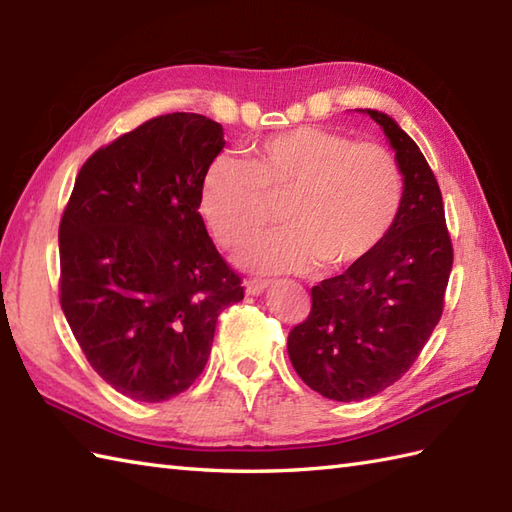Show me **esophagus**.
Returning a JSON list of instances; mask_svg holds the SVG:
<instances>
[{
    "mask_svg": "<svg viewBox=\"0 0 512 512\" xmlns=\"http://www.w3.org/2000/svg\"><path fill=\"white\" fill-rule=\"evenodd\" d=\"M244 288H246V295H259V292H264L268 288V281L266 279H248Z\"/></svg>",
    "mask_w": 512,
    "mask_h": 512,
    "instance_id": "esophagus-1",
    "label": "esophagus"
}]
</instances>
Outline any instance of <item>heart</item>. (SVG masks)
I'll use <instances>...</instances> for the list:
<instances>
[{
  "label": "heart",
  "instance_id": "1",
  "mask_svg": "<svg viewBox=\"0 0 512 512\" xmlns=\"http://www.w3.org/2000/svg\"><path fill=\"white\" fill-rule=\"evenodd\" d=\"M286 231L248 250L257 270H347L383 246L402 211L405 176L398 158L374 143L325 127H297L264 138L250 160L220 156L200 191V213L224 248H242L286 200Z\"/></svg>",
  "mask_w": 512,
  "mask_h": 512
}]
</instances>
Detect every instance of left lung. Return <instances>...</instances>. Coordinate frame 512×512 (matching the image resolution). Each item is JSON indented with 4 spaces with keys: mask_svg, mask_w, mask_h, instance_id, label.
<instances>
[{
    "mask_svg": "<svg viewBox=\"0 0 512 512\" xmlns=\"http://www.w3.org/2000/svg\"><path fill=\"white\" fill-rule=\"evenodd\" d=\"M396 149L405 200L394 231L367 262L312 286L308 319L288 356L310 389L339 402L372 398L409 372L444 310L453 244L438 180L394 118L367 110Z\"/></svg>",
    "mask_w": 512,
    "mask_h": 512,
    "instance_id": "1",
    "label": "left lung"
}]
</instances>
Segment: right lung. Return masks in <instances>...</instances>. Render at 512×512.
<instances>
[{
	"mask_svg": "<svg viewBox=\"0 0 512 512\" xmlns=\"http://www.w3.org/2000/svg\"><path fill=\"white\" fill-rule=\"evenodd\" d=\"M202 114L156 116L83 162L59 224V301L107 385L140 402L202 374L220 312L244 299L200 215L224 147Z\"/></svg>",
	"mask_w": 512,
	"mask_h": 512,
	"instance_id": "add662e5",
	"label": "right lung"
}]
</instances>
